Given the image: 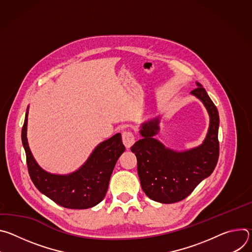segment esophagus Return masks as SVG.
<instances>
[{"mask_svg":"<svg viewBox=\"0 0 252 252\" xmlns=\"http://www.w3.org/2000/svg\"><path fill=\"white\" fill-rule=\"evenodd\" d=\"M135 141L134 135L131 131L129 130H126L123 132V142L126 149H129Z\"/></svg>","mask_w":252,"mask_h":252,"instance_id":"34e87169","label":"esophagus"}]
</instances>
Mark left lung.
Wrapping results in <instances>:
<instances>
[{
    "label": "left lung",
    "mask_w": 252,
    "mask_h": 252,
    "mask_svg": "<svg viewBox=\"0 0 252 252\" xmlns=\"http://www.w3.org/2000/svg\"><path fill=\"white\" fill-rule=\"evenodd\" d=\"M190 94L205 106L209 126L198 147L175 151L155 138L159 130V117L145 122L139 133L142 136L130 148L137 159V173L145 193L160 203H173L188 197L208 177L217 166L220 156V116L206 91L196 82Z\"/></svg>",
    "instance_id": "8db88e82"
}]
</instances>
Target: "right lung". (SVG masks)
<instances>
[{"label":"right lung","instance_id":"obj_1","mask_svg":"<svg viewBox=\"0 0 252 252\" xmlns=\"http://www.w3.org/2000/svg\"><path fill=\"white\" fill-rule=\"evenodd\" d=\"M29 105L22 128V142L26 152L32 182L43 194L57 204L71 209H86L98 204L105 196L115 165L125 152L122 134L116 133L94 148L85 163L67 174L51 173L35 161L27 138Z\"/></svg>","mask_w":252,"mask_h":252}]
</instances>
